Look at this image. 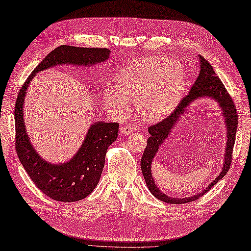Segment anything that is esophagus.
Instances as JSON below:
<instances>
[{
  "label": "esophagus",
  "instance_id": "34e87169",
  "mask_svg": "<svg viewBox=\"0 0 251 251\" xmlns=\"http://www.w3.org/2000/svg\"><path fill=\"white\" fill-rule=\"evenodd\" d=\"M134 132V127L133 126H123L120 127V133L123 135H128L132 134Z\"/></svg>",
  "mask_w": 251,
  "mask_h": 251
}]
</instances>
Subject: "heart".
Masks as SVG:
<instances>
[{
  "instance_id": "b5f03b06",
  "label": "heart",
  "mask_w": 251,
  "mask_h": 251,
  "mask_svg": "<svg viewBox=\"0 0 251 251\" xmlns=\"http://www.w3.org/2000/svg\"><path fill=\"white\" fill-rule=\"evenodd\" d=\"M119 84H109L103 102L115 116H124L135 98L140 116L155 121L167 116L178 103L187 85L185 67L168 57H149L132 61L120 72Z\"/></svg>"
}]
</instances>
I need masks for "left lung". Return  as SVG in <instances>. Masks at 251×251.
I'll use <instances>...</instances> for the list:
<instances>
[{"instance_id": "left-lung-1", "label": "left lung", "mask_w": 251, "mask_h": 251, "mask_svg": "<svg viewBox=\"0 0 251 251\" xmlns=\"http://www.w3.org/2000/svg\"><path fill=\"white\" fill-rule=\"evenodd\" d=\"M199 76L196 78L190 91H189V94L185 98L181 99L178 106L176 107L171 115H169L166 119L160 121V123L149 127V133H150L151 136L148 138L146 150L141 157V171L149 190L155 198L165 202H169V204H185V202H190L201 198L202 195L207 193L210 189L224 177L229 170L230 165H231L235 133L236 128H238V115H236L235 105L226 91L224 84L216 76L213 67L201 56H199ZM204 98H209L218 103L222 112V116L225 118L227 138L225 153V164L220 174L201 193L189 198H172L162 193L154 184L151 169V161L157 154L160 147L163 144L164 140L176 126L179 118L183 116L187 107L196 100Z\"/></svg>"}]
</instances>
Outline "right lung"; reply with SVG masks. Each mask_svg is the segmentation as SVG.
I'll use <instances>...</instances> for the list:
<instances>
[{
  "instance_id": "add662e5",
  "label": "right lung",
  "mask_w": 251,
  "mask_h": 251,
  "mask_svg": "<svg viewBox=\"0 0 251 251\" xmlns=\"http://www.w3.org/2000/svg\"><path fill=\"white\" fill-rule=\"evenodd\" d=\"M107 49H87L61 45L51 50L23 84L16 101V150L25 171L35 185L49 198L73 202L90 195L102 173L105 154L118 136V123L98 121L87 131L74 156L62 164H52L41 157L33 148L24 124V101L31 80L38 73L55 66H94L110 58Z\"/></svg>"
}]
</instances>
